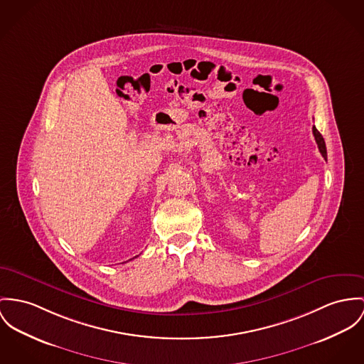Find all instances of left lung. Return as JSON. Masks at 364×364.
I'll use <instances>...</instances> for the list:
<instances>
[{
    "mask_svg": "<svg viewBox=\"0 0 364 364\" xmlns=\"http://www.w3.org/2000/svg\"><path fill=\"white\" fill-rule=\"evenodd\" d=\"M313 136H314V140L317 142V146H318V151H320V154L323 155V158L327 161V149H326V142H324V139H323V136L320 134V132L313 126Z\"/></svg>",
    "mask_w": 364,
    "mask_h": 364,
    "instance_id": "obj_1",
    "label": "left lung"
}]
</instances>
